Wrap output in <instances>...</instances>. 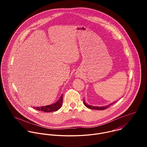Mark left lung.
<instances>
[{
    "mask_svg": "<svg viewBox=\"0 0 147 147\" xmlns=\"http://www.w3.org/2000/svg\"><path fill=\"white\" fill-rule=\"evenodd\" d=\"M84 105H85L87 107V108H90V109H96V110H105V109H107V108H109L111 105H113V103H115V102H113V103H112V104H110V105H109L108 106H106V107H93V106H91V105H87L85 102H84Z\"/></svg>",
    "mask_w": 147,
    "mask_h": 147,
    "instance_id": "8db88e82",
    "label": "left lung"
}]
</instances>
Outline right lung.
Returning <instances> with one entry per match:
<instances>
[{"mask_svg":"<svg viewBox=\"0 0 147 147\" xmlns=\"http://www.w3.org/2000/svg\"><path fill=\"white\" fill-rule=\"evenodd\" d=\"M63 95H61L60 99L54 104L51 105H48L46 107H33L34 109H35L39 111H43L45 112H51L57 111L59 109L61 108V106L63 102Z\"/></svg>","mask_w":147,"mask_h":147,"instance_id":"1","label":"right lung"}]
</instances>
